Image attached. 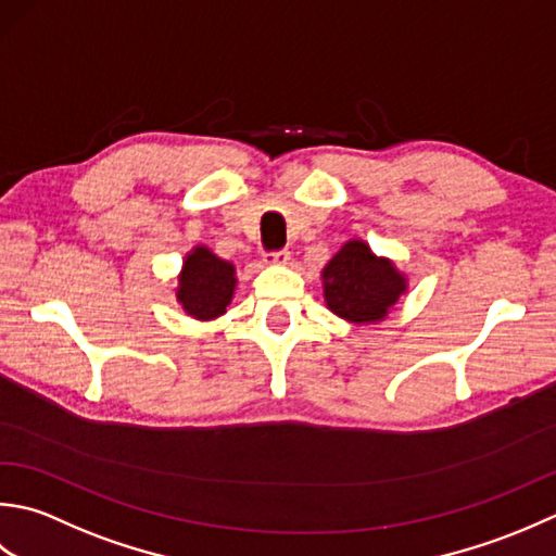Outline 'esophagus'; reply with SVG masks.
Instances as JSON below:
<instances>
[{"label":"esophagus","instance_id":"34e87169","mask_svg":"<svg viewBox=\"0 0 556 556\" xmlns=\"http://www.w3.org/2000/svg\"><path fill=\"white\" fill-rule=\"evenodd\" d=\"M290 258V252L288 249H270V252L264 254V262L270 264V266H278V264H286Z\"/></svg>","mask_w":556,"mask_h":556}]
</instances>
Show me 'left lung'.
Segmentation results:
<instances>
[{"label":"left lung","instance_id":"1","mask_svg":"<svg viewBox=\"0 0 556 556\" xmlns=\"http://www.w3.org/2000/svg\"><path fill=\"white\" fill-rule=\"evenodd\" d=\"M403 290L405 280L399 270L359 240L348 242L324 268L328 309L355 324L383 319Z\"/></svg>","mask_w":556,"mask_h":556}]
</instances>
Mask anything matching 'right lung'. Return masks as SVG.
Wrapping results in <instances>:
<instances>
[{
    "label": "right lung",
    "instance_id": "obj_1",
    "mask_svg": "<svg viewBox=\"0 0 556 556\" xmlns=\"http://www.w3.org/2000/svg\"><path fill=\"white\" fill-rule=\"evenodd\" d=\"M235 292V268L211 254L206 247H197L187 256L185 270L179 276L177 300L187 314L197 319H213L228 307Z\"/></svg>",
    "mask_w": 556,
    "mask_h": 556
}]
</instances>
